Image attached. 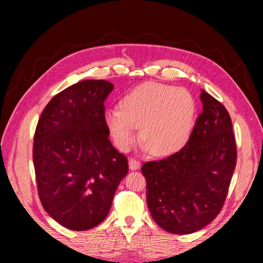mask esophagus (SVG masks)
<instances>
[{
  "label": "esophagus",
  "instance_id": "esophagus-1",
  "mask_svg": "<svg viewBox=\"0 0 263 263\" xmlns=\"http://www.w3.org/2000/svg\"><path fill=\"white\" fill-rule=\"evenodd\" d=\"M128 168L131 169V171H137V169L140 168V161H138L137 159H130L128 160Z\"/></svg>",
  "mask_w": 263,
  "mask_h": 263
}]
</instances>
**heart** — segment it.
I'll return each instance as SVG.
<instances>
[{"instance_id": "obj_1", "label": "heart", "mask_w": 263, "mask_h": 263, "mask_svg": "<svg viewBox=\"0 0 263 263\" xmlns=\"http://www.w3.org/2000/svg\"><path fill=\"white\" fill-rule=\"evenodd\" d=\"M122 108L105 111V123L116 146L130 149L141 126L145 147L157 157H167L186 144L196 117L190 91L169 84L142 83L122 100Z\"/></svg>"}]
</instances>
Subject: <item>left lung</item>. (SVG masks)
<instances>
[{
  "label": "left lung",
  "mask_w": 263,
  "mask_h": 263,
  "mask_svg": "<svg viewBox=\"0 0 263 263\" xmlns=\"http://www.w3.org/2000/svg\"><path fill=\"white\" fill-rule=\"evenodd\" d=\"M201 101L203 111L184 147L141 167L151 215L160 228L174 234L194 233L215 219L237 163L228 110L204 90Z\"/></svg>",
  "instance_id": "left-lung-1"
}]
</instances>
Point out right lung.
I'll return each mask as SVG.
<instances>
[{"label": "right lung", "mask_w": 263, "mask_h": 263, "mask_svg": "<svg viewBox=\"0 0 263 263\" xmlns=\"http://www.w3.org/2000/svg\"><path fill=\"white\" fill-rule=\"evenodd\" d=\"M114 84L83 80L48 102L33 139L41 202L64 228L86 231L105 219L127 159L109 140L104 101Z\"/></svg>", "instance_id": "1"}]
</instances>
